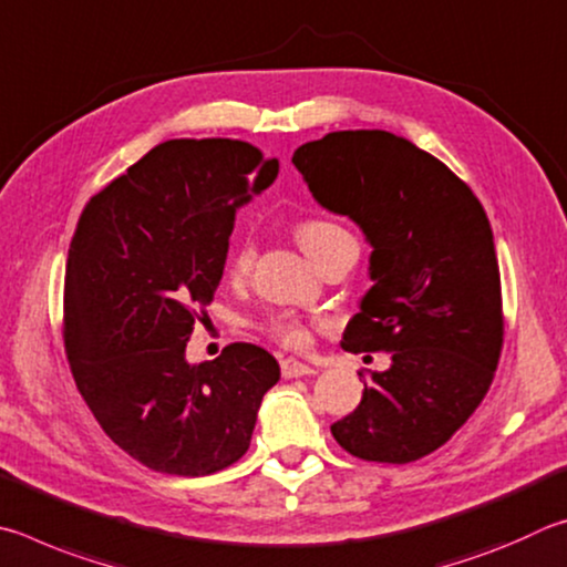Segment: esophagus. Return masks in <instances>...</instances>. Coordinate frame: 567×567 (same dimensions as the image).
I'll return each mask as SVG.
<instances>
[{
    "mask_svg": "<svg viewBox=\"0 0 567 567\" xmlns=\"http://www.w3.org/2000/svg\"><path fill=\"white\" fill-rule=\"evenodd\" d=\"M281 373H284V379H299V375H311L316 371L311 369V365H306V363L296 361V359H284L281 361Z\"/></svg>",
    "mask_w": 567,
    "mask_h": 567,
    "instance_id": "obj_1",
    "label": "esophagus"
}]
</instances>
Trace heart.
Segmentation results:
<instances>
[{"mask_svg":"<svg viewBox=\"0 0 567 567\" xmlns=\"http://www.w3.org/2000/svg\"><path fill=\"white\" fill-rule=\"evenodd\" d=\"M349 236L339 224L326 221V218H306L299 226H296V238L303 246V251L311 258L319 256L326 246L339 241V238ZM254 264V244L241 241L231 254V261H228V274L231 276H244ZM268 331L276 341H281L289 349H306L311 343V331L309 326L301 323L299 319H291V316H281V319H274Z\"/></svg>","mask_w":567,"mask_h":567,"instance_id":"obj_1","label":"heart"}]
</instances>
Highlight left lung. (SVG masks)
I'll return each mask as SVG.
<instances>
[{
  "label": "left lung",
  "mask_w": 567,
  "mask_h": 567,
  "mask_svg": "<svg viewBox=\"0 0 567 567\" xmlns=\"http://www.w3.org/2000/svg\"><path fill=\"white\" fill-rule=\"evenodd\" d=\"M316 202L361 226L373 286L346 326L351 353L385 351L359 409L331 425L361 461L439 451L488 393L503 349L501 271L478 196L409 138L331 132L293 152Z\"/></svg>",
  "instance_id": "8db88e82"
}]
</instances>
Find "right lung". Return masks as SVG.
<instances>
[{
	"label": "right lung",
	"instance_id": "right-lung-1",
	"mask_svg": "<svg viewBox=\"0 0 567 567\" xmlns=\"http://www.w3.org/2000/svg\"><path fill=\"white\" fill-rule=\"evenodd\" d=\"M276 174V158L246 142L172 138L79 216L64 276L66 359L104 433L156 473L196 478L236 463L281 375L254 343L186 361L224 276L236 208Z\"/></svg>",
	"mask_w": 567,
	"mask_h": 567
}]
</instances>
